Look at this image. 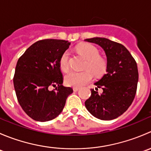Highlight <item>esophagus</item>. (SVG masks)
<instances>
[{
  "instance_id": "esophagus-1",
  "label": "esophagus",
  "mask_w": 151,
  "mask_h": 151,
  "mask_svg": "<svg viewBox=\"0 0 151 151\" xmlns=\"http://www.w3.org/2000/svg\"><path fill=\"white\" fill-rule=\"evenodd\" d=\"M79 89H80V88H78V87H74V88H73V90H74V91H75V92L78 91Z\"/></svg>"
}]
</instances>
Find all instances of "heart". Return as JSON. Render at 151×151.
<instances>
[{
    "instance_id": "heart-1",
    "label": "heart",
    "mask_w": 151,
    "mask_h": 151,
    "mask_svg": "<svg viewBox=\"0 0 151 151\" xmlns=\"http://www.w3.org/2000/svg\"><path fill=\"white\" fill-rule=\"evenodd\" d=\"M77 52L87 60L84 71H71L65 76V83L71 87H81L91 81L93 74L96 76H100L105 72L106 69V60L99 55V51L96 47L89 44H82L77 47ZM69 52H64L60 56L59 66L60 69L64 72L69 69ZM90 71H89V70Z\"/></svg>"
}]
</instances>
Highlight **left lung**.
Masks as SVG:
<instances>
[{"label":"left lung","instance_id":"8db88e82","mask_svg":"<svg viewBox=\"0 0 151 151\" xmlns=\"http://www.w3.org/2000/svg\"><path fill=\"white\" fill-rule=\"evenodd\" d=\"M85 41L101 47L107 63L106 73L94 83L98 88H101L102 93L91 89L85 107L98 119H115L127 110L134 99L139 78L137 65L129 50L121 44L100 37Z\"/></svg>","mask_w":151,"mask_h":151}]
</instances>
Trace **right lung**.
<instances>
[{
    "label": "right lung",
    "mask_w": 151,
    "mask_h": 151,
    "mask_svg": "<svg viewBox=\"0 0 151 151\" xmlns=\"http://www.w3.org/2000/svg\"><path fill=\"white\" fill-rule=\"evenodd\" d=\"M71 45L68 41L44 39L28 47L18 60L14 77L17 100L25 113L45 122L58 116L73 93L63 86L59 60ZM55 86L54 91L49 89Z\"/></svg>",
    "instance_id": "obj_1"
}]
</instances>
